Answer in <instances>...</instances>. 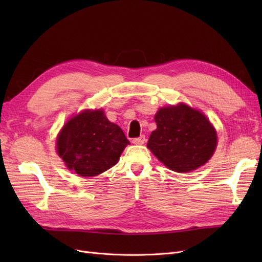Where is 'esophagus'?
<instances>
[{"instance_id": "34e87169", "label": "esophagus", "mask_w": 262, "mask_h": 262, "mask_svg": "<svg viewBox=\"0 0 262 262\" xmlns=\"http://www.w3.org/2000/svg\"><path fill=\"white\" fill-rule=\"evenodd\" d=\"M145 136H140L139 138H134L133 140H132V142L134 144H137V145H141V144H144V142H145Z\"/></svg>"}]
</instances>
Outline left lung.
Here are the masks:
<instances>
[{"label":"left lung","mask_w":262,"mask_h":262,"mask_svg":"<svg viewBox=\"0 0 262 262\" xmlns=\"http://www.w3.org/2000/svg\"><path fill=\"white\" fill-rule=\"evenodd\" d=\"M157 129L147 147L166 167L188 172L207 163L216 147V132L200 112L185 104L161 108L155 115Z\"/></svg>","instance_id":"left-lung-1"}]
</instances>
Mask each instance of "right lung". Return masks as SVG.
Wrapping results in <instances>:
<instances>
[{
    "mask_svg": "<svg viewBox=\"0 0 262 262\" xmlns=\"http://www.w3.org/2000/svg\"><path fill=\"white\" fill-rule=\"evenodd\" d=\"M130 144L120 126L110 122L102 110H85L70 119L61 130L59 156L69 169L82 177H93L117 164Z\"/></svg>",
    "mask_w": 262,
    "mask_h": 262,
    "instance_id": "1",
    "label": "right lung"
}]
</instances>
